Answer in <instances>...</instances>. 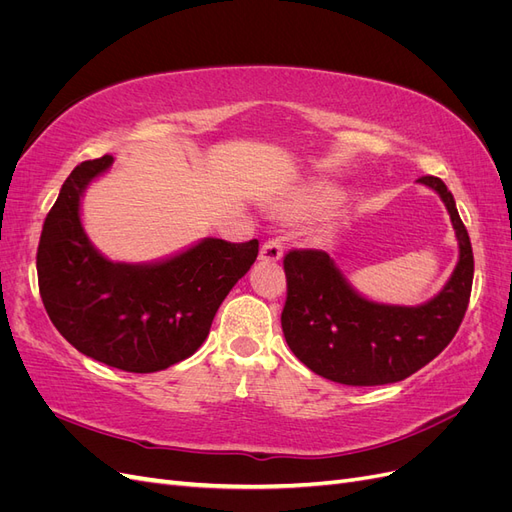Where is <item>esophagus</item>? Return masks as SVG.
I'll return each instance as SVG.
<instances>
[{"label":"esophagus","mask_w":512,"mask_h":512,"mask_svg":"<svg viewBox=\"0 0 512 512\" xmlns=\"http://www.w3.org/2000/svg\"><path fill=\"white\" fill-rule=\"evenodd\" d=\"M284 256V245L280 239H269L265 245L260 247V260L275 262Z\"/></svg>","instance_id":"34e87169"}]
</instances>
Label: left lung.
<instances>
[{"label":"left lung","mask_w":512,"mask_h":512,"mask_svg":"<svg viewBox=\"0 0 512 512\" xmlns=\"http://www.w3.org/2000/svg\"><path fill=\"white\" fill-rule=\"evenodd\" d=\"M418 181L440 194L459 241L453 277L425 305L363 299L322 250H290L284 256L282 331L294 356L314 374L348 386L406 380L436 359L459 331L472 292V243L444 181L431 175Z\"/></svg>","instance_id":"obj_1"}]
</instances>
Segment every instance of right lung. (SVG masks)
Masks as SVG:
<instances>
[{
  "mask_svg": "<svg viewBox=\"0 0 512 512\" xmlns=\"http://www.w3.org/2000/svg\"><path fill=\"white\" fill-rule=\"evenodd\" d=\"M113 156L76 166L46 215L38 243V286L46 314L91 359L151 374L192 356L215 312L258 256V239H205L158 265L106 260L89 243L79 207L87 183Z\"/></svg>",
  "mask_w": 512,
  "mask_h": 512,
  "instance_id": "obj_1",
  "label": "right lung"
}]
</instances>
